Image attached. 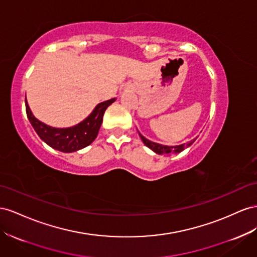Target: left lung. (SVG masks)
<instances>
[{
  "instance_id": "left-lung-1",
  "label": "left lung",
  "mask_w": 257,
  "mask_h": 257,
  "mask_svg": "<svg viewBox=\"0 0 257 257\" xmlns=\"http://www.w3.org/2000/svg\"><path fill=\"white\" fill-rule=\"evenodd\" d=\"M140 136L142 138V141L144 142V144L147 146L148 148H150L152 151H155L158 155H164V156H171V155L177 154V152L183 151L185 148L189 147V146H191L192 143L196 141V140H192L188 144H183V145H178V146H164V145L157 144V143H154V142L147 140V138L144 137L141 133H140Z\"/></svg>"
}]
</instances>
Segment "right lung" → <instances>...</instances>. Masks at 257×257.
I'll return each mask as SVG.
<instances>
[{
	"mask_svg": "<svg viewBox=\"0 0 257 257\" xmlns=\"http://www.w3.org/2000/svg\"><path fill=\"white\" fill-rule=\"evenodd\" d=\"M115 98L98 103L85 120L72 127L56 128L39 121L29 108L26 98V112L34 131L39 137L50 147L61 152H74L91 145L98 134L102 123V116L106 109L111 105Z\"/></svg>",
	"mask_w": 257,
	"mask_h": 257,
	"instance_id": "add662e5",
	"label": "right lung"
}]
</instances>
